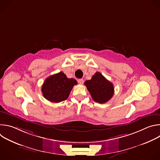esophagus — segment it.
<instances>
[{"label": "esophagus", "instance_id": "1", "mask_svg": "<svg viewBox=\"0 0 160 160\" xmlns=\"http://www.w3.org/2000/svg\"><path fill=\"white\" fill-rule=\"evenodd\" d=\"M78 82L80 84H83V82H84V81H83V79H82V78H81V79H79V80H78Z\"/></svg>", "mask_w": 160, "mask_h": 160}]
</instances>
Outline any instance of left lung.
Returning <instances> with one entry per match:
<instances>
[{"instance_id":"obj_1","label":"left lung","mask_w":160,"mask_h":160,"mask_svg":"<svg viewBox=\"0 0 160 160\" xmlns=\"http://www.w3.org/2000/svg\"><path fill=\"white\" fill-rule=\"evenodd\" d=\"M84 84L96 102L105 103L110 100L114 94L112 83L99 72H96L92 78L85 81Z\"/></svg>"}]
</instances>
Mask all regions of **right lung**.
<instances>
[{
  "label": "right lung",
  "mask_w": 160,
  "mask_h": 160,
  "mask_svg": "<svg viewBox=\"0 0 160 160\" xmlns=\"http://www.w3.org/2000/svg\"><path fill=\"white\" fill-rule=\"evenodd\" d=\"M77 84L76 80L67 78L61 72L45 79L42 87V92L47 100L58 103L65 101Z\"/></svg>",
  "instance_id": "1"
}]
</instances>
